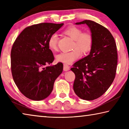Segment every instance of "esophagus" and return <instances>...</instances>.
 Returning <instances> with one entry per match:
<instances>
[{
	"label": "esophagus",
	"instance_id": "34e87169",
	"mask_svg": "<svg viewBox=\"0 0 129 129\" xmlns=\"http://www.w3.org/2000/svg\"><path fill=\"white\" fill-rule=\"evenodd\" d=\"M70 69V67L67 64H64V71H68Z\"/></svg>",
	"mask_w": 129,
	"mask_h": 129
}]
</instances>
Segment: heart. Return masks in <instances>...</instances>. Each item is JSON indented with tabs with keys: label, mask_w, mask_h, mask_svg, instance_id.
I'll return each mask as SVG.
<instances>
[{
	"label": "heart",
	"mask_w": 129,
	"mask_h": 129,
	"mask_svg": "<svg viewBox=\"0 0 129 129\" xmlns=\"http://www.w3.org/2000/svg\"><path fill=\"white\" fill-rule=\"evenodd\" d=\"M64 33L74 40L72 48L74 49L69 52H62L56 56V60L58 62L70 64L78 60L82 55L81 51L86 53L91 49L93 45V36L89 32H83L81 28L71 26L64 30ZM58 37L57 34H53L48 39L49 48L55 51L57 49Z\"/></svg>",
	"instance_id": "heart-1"
}]
</instances>
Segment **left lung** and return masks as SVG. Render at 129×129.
I'll return each mask as SVG.
<instances>
[{
	"mask_svg": "<svg viewBox=\"0 0 129 129\" xmlns=\"http://www.w3.org/2000/svg\"><path fill=\"white\" fill-rule=\"evenodd\" d=\"M90 28L93 43L88 56L75 62L71 70L75 74L73 90L80 99L91 101L104 94L116 74L117 50L110 32L94 21L85 20L76 24Z\"/></svg>",
	"mask_w": 129,
	"mask_h": 129,
	"instance_id": "obj_1",
	"label": "left lung"
}]
</instances>
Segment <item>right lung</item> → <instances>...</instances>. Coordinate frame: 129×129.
I'll return each instance as SVG.
<instances>
[{
  "label": "right lung",
  "instance_id": "right-lung-1",
  "mask_svg": "<svg viewBox=\"0 0 129 129\" xmlns=\"http://www.w3.org/2000/svg\"><path fill=\"white\" fill-rule=\"evenodd\" d=\"M64 23H43L25 28L15 40L11 52V72L15 84L28 99L40 101L51 93L54 81L63 70L62 62L53 61L48 46L51 35Z\"/></svg>",
  "mask_w": 129,
  "mask_h": 129
}]
</instances>
